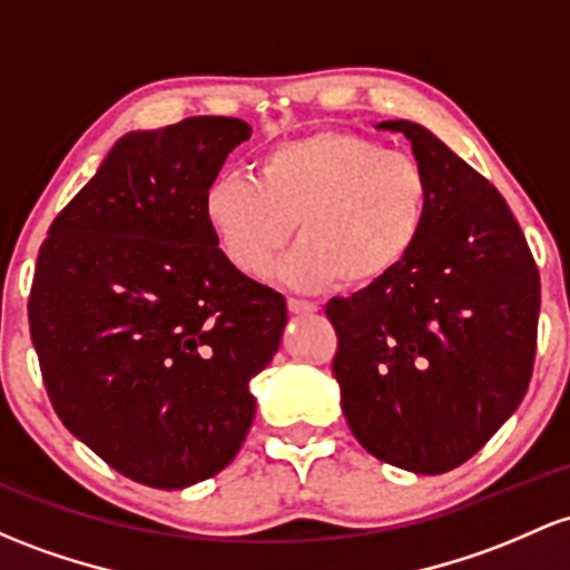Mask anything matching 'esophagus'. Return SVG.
<instances>
[{
  "mask_svg": "<svg viewBox=\"0 0 570 570\" xmlns=\"http://www.w3.org/2000/svg\"><path fill=\"white\" fill-rule=\"evenodd\" d=\"M289 311L292 314H297V316H305V314H314L316 311V303H308V299H295V297H289Z\"/></svg>",
  "mask_w": 570,
  "mask_h": 570,
  "instance_id": "1",
  "label": "esophagus"
}]
</instances>
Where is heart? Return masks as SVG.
<instances>
[{"label": "heart", "instance_id": "1", "mask_svg": "<svg viewBox=\"0 0 570 570\" xmlns=\"http://www.w3.org/2000/svg\"><path fill=\"white\" fill-rule=\"evenodd\" d=\"M430 214V180L414 156L379 140L318 129L278 142L254 175L222 173L203 194L216 248L237 273L278 278L297 292L379 284L414 252Z\"/></svg>", "mask_w": 570, "mask_h": 570}]
</instances>
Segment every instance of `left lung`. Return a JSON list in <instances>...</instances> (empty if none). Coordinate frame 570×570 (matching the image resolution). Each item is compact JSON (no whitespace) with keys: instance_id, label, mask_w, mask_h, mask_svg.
Wrapping results in <instances>:
<instances>
[{"instance_id":"1","label":"left lung","mask_w":570,"mask_h":570,"mask_svg":"<svg viewBox=\"0 0 570 570\" xmlns=\"http://www.w3.org/2000/svg\"><path fill=\"white\" fill-rule=\"evenodd\" d=\"M403 132L430 180L409 259L333 297V376L356 441L411 473H446L522 403L535 360L541 284L514 214L487 178L414 121Z\"/></svg>"}]
</instances>
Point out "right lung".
<instances>
[{
    "mask_svg": "<svg viewBox=\"0 0 570 570\" xmlns=\"http://www.w3.org/2000/svg\"><path fill=\"white\" fill-rule=\"evenodd\" d=\"M240 118L129 132L53 218L29 330L65 428L124 476L184 490L235 460L256 414L286 299L216 248L203 194Z\"/></svg>",
    "mask_w": 570,
    "mask_h": 570,
    "instance_id": "right-lung-1",
    "label": "right lung"
}]
</instances>
